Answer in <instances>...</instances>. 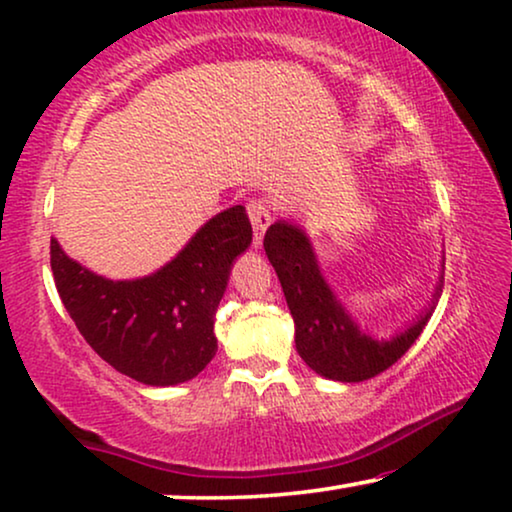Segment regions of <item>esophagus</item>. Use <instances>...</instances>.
I'll return each instance as SVG.
<instances>
[{"instance_id":"1","label":"esophagus","mask_w":512,"mask_h":512,"mask_svg":"<svg viewBox=\"0 0 512 512\" xmlns=\"http://www.w3.org/2000/svg\"><path fill=\"white\" fill-rule=\"evenodd\" d=\"M247 212H249V221H251V228H254V244L258 247L261 244V237L265 230H268L270 221H272V214L265 202L261 200H251L247 205Z\"/></svg>"}]
</instances>
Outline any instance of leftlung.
<instances>
[{
  "mask_svg": "<svg viewBox=\"0 0 512 512\" xmlns=\"http://www.w3.org/2000/svg\"><path fill=\"white\" fill-rule=\"evenodd\" d=\"M268 261L282 284L286 305L296 324V349L307 366L321 377L335 382H363L380 375L408 352L426 321L431 319L443 277L438 279L431 305L391 338L377 340L356 324L347 307L321 275L310 237L298 223L279 219L272 223L263 240ZM445 270V258H443Z\"/></svg>",
  "mask_w": 512,
  "mask_h": 512,
  "instance_id": "left-lung-1",
  "label": "left lung"
}]
</instances>
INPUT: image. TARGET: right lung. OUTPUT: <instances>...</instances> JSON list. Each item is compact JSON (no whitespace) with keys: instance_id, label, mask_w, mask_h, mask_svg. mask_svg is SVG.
Here are the masks:
<instances>
[{"instance_id":"obj_1","label":"right lung","mask_w":512,"mask_h":512,"mask_svg":"<svg viewBox=\"0 0 512 512\" xmlns=\"http://www.w3.org/2000/svg\"><path fill=\"white\" fill-rule=\"evenodd\" d=\"M251 244L247 209H223L163 268L107 279L51 240L55 286L90 347L118 373L149 387L193 380L216 354L214 312L235 258Z\"/></svg>"}]
</instances>
